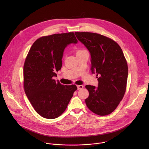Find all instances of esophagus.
<instances>
[{"label": "esophagus", "instance_id": "esophagus-1", "mask_svg": "<svg viewBox=\"0 0 149 149\" xmlns=\"http://www.w3.org/2000/svg\"><path fill=\"white\" fill-rule=\"evenodd\" d=\"M77 89H81L84 87V86L83 85H77Z\"/></svg>", "mask_w": 149, "mask_h": 149}]
</instances>
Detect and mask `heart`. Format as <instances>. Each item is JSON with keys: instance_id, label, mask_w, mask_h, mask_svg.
Listing matches in <instances>:
<instances>
[{"instance_id": "b5f03b06", "label": "heart", "mask_w": 149, "mask_h": 149, "mask_svg": "<svg viewBox=\"0 0 149 149\" xmlns=\"http://www.w3.org/2000/svg\"><path fill=\"white\" fill-rule=\"evenodd\" d=\"M79 51H81V50H79ZM79 51H78V52H79Z\"/></svg>"}]
</instances>
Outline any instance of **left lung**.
<instances>
[{"label": "left lung", "instance_id": "left-lung-1", "mask_svg": "<svg viewBox=\"0 0 149 149\" xmlns=\"http://www.w3.org/2000/svg\"><path fill=\"white\" fill-rule=\"evenodd\" d=\"M75 35L90 53L92 73L99 76L97 87L85 86L89 93L86 105L97 115H108L126 92L128 72L123 51L117 43L104 36L88 32H76Z\"/></svg>", "mask_w": 149, "mask_h": 149}]
</instances>
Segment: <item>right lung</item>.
Segmentation results:
<instances>
[{"mask_svg": "<svg viewBox=\"0 0 149 149\" xmlns=\"http://www.w3.org/2000/svg\"><path fill=\"white\" fill-rule=\"evenodd\" d=\"M77 42L74 33L56 34L38 39L29 52L23 66L24 92L43 118L53 119L60 116L77 89L53 79L61 69L65 47Z\"/></svg>", "mask_w": 149, "mask_h": 149, "instance_id": "obj_1", "label": "right lung"}]
</instances>
